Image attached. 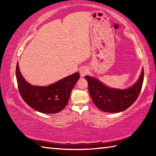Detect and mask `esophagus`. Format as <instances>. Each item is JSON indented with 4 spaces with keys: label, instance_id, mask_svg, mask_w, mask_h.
<instances>
[{
    "label": "esophagus",
    "instance_id": "esophagus-1",
    "mask_svg": "<svg viewBox=\"0 0 156 156\" xmlns=\"http://www.w3.org/2000/svg\"><path fill=\"white\" fill-rule=\"evenodd\" d=\"M88 69L86 67H82L80 70V76L81 77H82V76H84L86 74H87L88 73Z\"/></svg>",
    "mask_w": 156,
    "mask_h": 156
}]
</instances>
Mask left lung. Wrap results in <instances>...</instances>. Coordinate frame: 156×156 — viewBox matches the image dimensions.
Returning a JSON list of instances; mask_svg holds the SVG:
<instances>
[{"label": "left lung", "instance_id": "1", "mask_svg": "<svg viewBox=\"0 0 156 156\" xmlns=\"http://www.w3.org/2000/svg\"><path fill=\"white\" fill-rule=\"evenodd\" d=\"M144 77L143 68L140 78L132 87L127 89H118L108 87L94 77L84 76L94 105L100 110L107 112L123 111L133 105L140 94Z\"/></svg>", "mask_w": 156, "mask_h": 156}]
</instances>
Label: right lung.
<instances>
[{
  "label": "right lung",
  "mask_w": 156,
  "mask_h": 156,
  "mask_svg": "<svg viewBox=\"0 0 156 156\" xmlns=\"http://www.w3.org/2000/svg\"><path fill=\"white\" fill-rule=\"evenodd\" d=\"M16 77L19 93L29 107L43 113L54 114L61 111L67 105L80 74L74 73L47 87L34 86L23 78L17 62Z\"/></svg>",
  "instance_id": "obj_1"
}]
</instances>
